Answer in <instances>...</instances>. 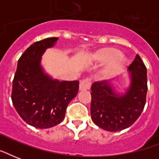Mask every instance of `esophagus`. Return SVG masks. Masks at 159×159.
Wrapping results in <instances>:
<instances>
[{
  "mask_svg": "<svg viewBox=\"0 0 159 159\" xmlns=\"http://www.w3.org/2000/svg\"><path fill=\"white\" fill-rule=\"evenodd\" d=\"M91 87V81L89 79H84L81 81L79 85L80 91H86L89 90Z\"/></svg>",
  "mask_w": 159,
  "mask_h": 159,
  "instance_id": "1",
  "label": "esophagus"
}]
</instances>
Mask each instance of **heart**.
I'll return each mask as SVG.
<instances>
[{"label": "heart", "instance_id": "heart-1", "mask_svg": "<svg viewBox=\"0 0 159 159\" xmlns=\"http://www.w3.org/2000/svg\"><path fill=\"white\" fill-rule=\"evenodd\" d=\"M89 60L94 63H105L100 72L102 78H108L119 74L125 68L127 59L117 48L105 47L89 55Z\"/></svg>", "mask_w": 159, "mask_h": 159}]
</instances>
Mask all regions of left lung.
Here are the masks:
<instances>
[{
    "mask_svg": "<svg viewBox=\"0 0 159 159\" xmlns=\"http://www.w3.org/2000/svg\"><path fill=\"white\" fill-rule=\"evenodd\" d=\"M130 84L124 94L114 91L106 81L92 85L91 116L92 121L105 130H122L132 125L142 113L147 95V68L136 55L128 68Z\"/></svg>",
    "mask_w": 159,
    "mask_h": 159,
    "instance_id": "8db88e82",
    "label": "left lung"
}]
</instances>
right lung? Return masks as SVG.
Masks as SVG:
<instances>
[{"mask_svg":"<svg viewBox=\"0 0 159 159\" xmlns=\"http://www.w3.org/2000/svg\"><path fill=\"white\" fill-rule=\"evenodd\" d=\"M57 39H44L31 44L18 60L14 77V106L21 118L35 128H51L62 122L67 105L78 92V81L53 79L41 66L42 55Z\"/></svg>","mask_w":159,"mask_h":159,"instance_id":"add662e5","label":"right lung"}]
</instances>
